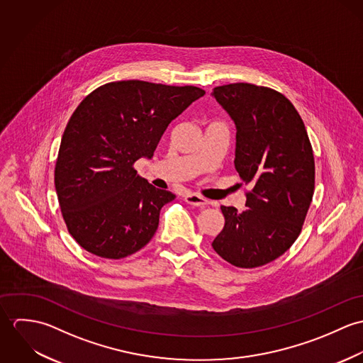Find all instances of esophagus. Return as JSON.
<instances>
[{
    "instance_id": "esophagus-1",
    "label": "esophagus",
    "mask_w": 363,
    "mask_h": 363,
    "mask_svg": "<svg viewBox=\"0 0 363 363\" xmlns=\"http://www.w3.org/2000/svg\"><path fill=\"white\" fill-rule=\"evenodd\" d=\"M184 201L190 206H194V207H206L208 204L207 200L196 193H189L184 196Z\"/></svg>"
}]
</instances>
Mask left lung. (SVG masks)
I'll return each mask as SVG.
<instances>
[{"instance_id": "8db88e82", "label": "left lung", "mask_w": 363, "mask_h": 363, "mask_svg": "<svg viewBox=\"0 0 363 363\" xmlns=\"http://www.w3.org/2000/svg\"><path fill=\"white\" fill-rule=\"evenodd\" d=\"M212 96L236 125L235 167L253 189L246 209L220 207L225 226L212 247L232 265L255 268L298 239L314 193V156L306 127L282 94L253 84L216 86Z\"/></svg>"}]
</instances>
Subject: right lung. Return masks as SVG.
<instances>
[{"label":"right lung","mask_w":363,"mask_h":363,"mask_svg":"<svg viewBox=\"0 0 363 363\" xmlns=\"http://www.w3.org/2000/svg\"><path fill=\"white\" fill-rule=\"evenodd\" d=\"M206 95L197 86L117 81L89 94L72 113L54 169L69 235L86 252L118 259L155 235L160 209L176 196L137 174L167 125Z\"/></svg>","instance_id":"add662e5"}]
</instances>
